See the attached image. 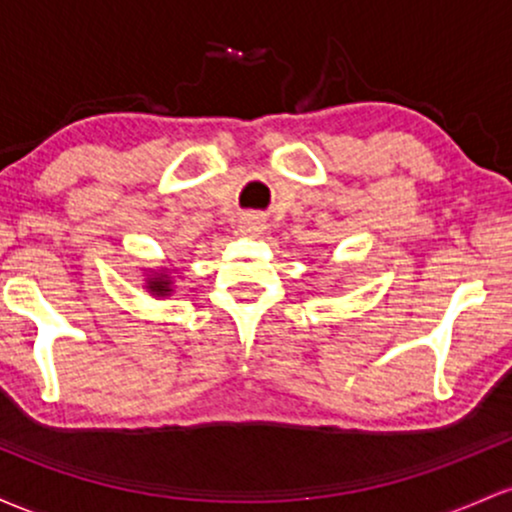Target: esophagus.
<instances>
[{
  "label": "esophagus",
  "instance_id": "obj_1",
  "mask_svg": "<svg viewBox=\"0 0 512 512\" xmlns=\"http://www.w3.org/2000/svg\"><path fill=\"white\" fill-rule=\"evenodd\" d=\"M238 231L245 236H260L264 233V219L257 214H243L238 221Z\"/></svg>",
  "mask_w": 512,
  "mask_h": 512
}]
</instances>
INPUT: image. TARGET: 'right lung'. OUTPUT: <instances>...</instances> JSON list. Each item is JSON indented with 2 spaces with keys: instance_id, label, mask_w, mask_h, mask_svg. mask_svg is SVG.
I'll return each instance as SVG.
<instances>
[{
  "instance_id": "obj_1",
  "label": "right lung",
  "mask_w": 512,
  "mask_h": 512,
  "mask_svg": "<svg viewBox=\"0 0 512 512\" xmlns=\"http://www.w3.org/2000/svg\"><path fill=\"white\" fill-rule=\"evenodd\" d=\"M149 289H151V291H156L158 296H166V293L170 291V279H168L166 274H163V276H156L154 281H149Z\"/></svg>"
}]
</instances>
